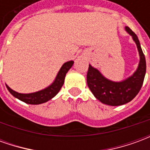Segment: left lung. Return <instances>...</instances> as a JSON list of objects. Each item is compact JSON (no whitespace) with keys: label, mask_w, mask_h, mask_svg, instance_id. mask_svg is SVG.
I'll return each mask as SVG.
<instances>
[{"label":"left lung","mask_w":150,"mask_h":150,"mask_svg":"<svg viewBox=\"0 0 150 150\" xmlns=\"http://www.w3.org/2000/svg\"><path fill=\"white\" fill-rule=\"evenodd\" d=\"M126 31L132 37L137 44L140 54V62L135 73L122 82H112L104 78L97 69L89 65L87 74V83L95 97L103 104L119 106L127 104L135 97L141 90L144 82L146 62L138 38L133 31L128 26Z\"/></svg>","instance_id":"left-lung-1"}]
</instances>
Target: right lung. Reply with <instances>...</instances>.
<instances>
[{
    "mask_svg": "<svg viewBox=\"0 0 150 150\" xmlns=\"http://www.w3.org/2000/svg\"><path fill=\"white\" fill-rule=\"evenodd\" d=\"M74 62L73 61H69L65 62L60 71L57 75L55 80L54 81L52 84L49 86L46 89H43L42 91L34 92V93H30V94H21L18 93L17 91L12 90L11 88L6 85V88H8V91L11 93L14 97L18 98V100L23 101L26 104H40L45 103L46 101L51 100L54 96H55L58 94V92L60 91L64 83L66 74L67 73L70 68L71 67Z\"/></svg>",
    "mask_w": 150,
    "mask_h": 150,
    "instance_id": "obj_1",
    "label": "right lung"
}]
</instances>
